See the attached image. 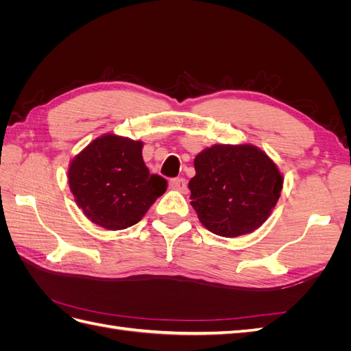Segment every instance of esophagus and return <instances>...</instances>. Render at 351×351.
I'll return each mask as SVG.
<instances>
[{
	"mask_svg": "<svg viewBox=\"0 0 351 351\" xmlns=\"http://www.w3.org/2000/svg\"><path fill=\"white\" fill-rule=\"evenodd\" d=\"M169 187L174 190H178V192H182V193H186L187 192V182L182 177H177L169 182Z\"/></svg>",
	"mask_w": 351,
	"mask_h": 351,
	"instance_id": "obj_1",
	"label": "esophagus"
}]
</instances>
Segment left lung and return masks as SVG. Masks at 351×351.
Returning <instances> with one entry per match:
<instances>
[{"instance_id":"obj_1","label":"left lung","mask_w":351,"mask_h":351,"mask_svg":"<svg viewBox=\"0 0 351 351\" xmlns=\"http://www.w3.org/2000/svg\"><path fill=\"white\" fill-rule=\"evenodd\" d=\"M190 205L206 230L239 237L258 230L280 199L284 177L272 159L250 143L214 145L195 158Z\"/></svg>"}]
</instances>
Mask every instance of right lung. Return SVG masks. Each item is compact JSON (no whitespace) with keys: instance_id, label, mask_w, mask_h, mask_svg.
<instances>
[{"instance_id":"1","label":"right lung","mask_w":351,"mask_h":351,"mask_svg":"<svg viewBox=\"0 0 351 351\" xmlns=\"http://www.w3.org/2000/svg\"><path fill=\"white\" fill-rule=\"evenodd\" d=\"M142 147L141 141L107 133L70 161L74 202L93 224L111 231L132 227L164 195L167 180L149 173Z\"/></svg>"}]
</instances>
